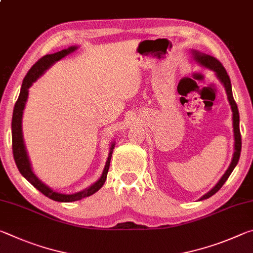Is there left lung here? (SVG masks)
<instances>
[{"label": "left lung", "mask_w": 253, "mask_h": 253, "mask_svg": "<svg viewBox=\"0 0 253 253\" xmlns=\"http://www.w3.org/2000/svg\"><path fill=\"white\" fill-rule=\"evenodd\" d=\"M192 55H193V59L196 62L200 63L201 66H203L208 69H211L217 77L222 84L224 85L225 91H226V96H228V100L230 102L231 109H232V121H233V132H234V153H233V157L232 161H231V164L229 166V169H226V172L224 173L223 176L221 177V179L215 186H214L211 191L208 192L207 194L203 195L201 200H205L211 198L213 194H215L220 188L223 186V184L226 182V179L229 178L230 174L232 173V170L234 169L235 166H237L239 158H240V153H241V134H240V127H239V123H240V117H239V110H238V106L237 102L233 99V95H232V87H231V81H230V77L228 75V72L224 69V67L222 66V63L219 61V60L215 59L212 55L205 54L200 52L198 50H192Z\"/></svg>", "instance_id": "left-lung-1"}]
</instances>
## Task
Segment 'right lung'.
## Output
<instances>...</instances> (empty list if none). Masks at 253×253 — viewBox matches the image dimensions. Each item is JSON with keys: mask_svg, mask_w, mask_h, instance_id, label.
Here are the masks:
<instances>
[{"mask_svg": "<svg viewBox=\"0 0 253 253\" xmlns=\"http://www.w3.org/2000/svg\"><path fill=\"white\" fill-rule=\"evenodd\" d=\"M78 46H69L68 49L58 51V52L52 54H46L44 57H42L40 60L34 63L31 69L29 70L27 76L24 77L22 87H21L20 96L18 100L15 102L14 109H13V116H12V149H13V156L15 164L18 166L20 173L28 179V181L32 184V185L39 190L42 194L48 196L49 199L57 201V202H75V201H79L84 198H88V196L92 195L93 193L99 190V188L104 185V183L107 178V173H108L110 160H111V154H113L115 142L111 144L110 151L108 158H107L105 169L102 170V174L100 178L98 179L96 183H93L87 188H84V191L77 192L75 194H63L60 192H55L52 188H50L48 185L37 177V175L33 173L31 163H30L27 149H25L24 140H23V134H22V116H23V110L25 107V102L28 99L29 95V88L31 87L32 84L38 78L44 74V72L49 69V68L53 65L54 62L59 61L62 58H65L66 55L70 54L77 50Z\"/></svg>", "mask_w": 253, "mask_h": 253, "instance_id": "right-lung-1", "label": "right lung"}]
</instances>
